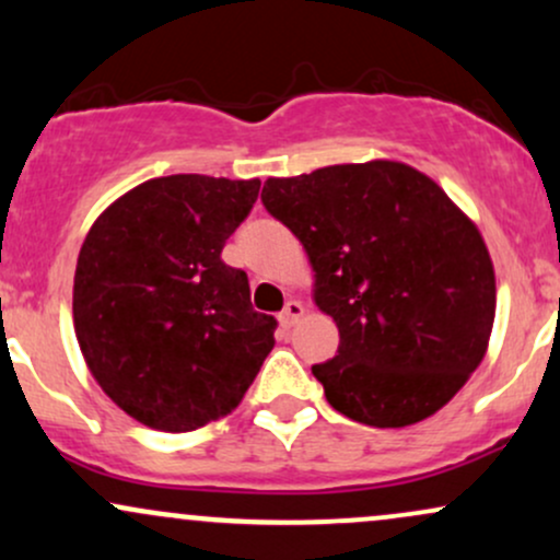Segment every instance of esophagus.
I'll use <instances>...</instances> for the list:
<instances>
[{"mask_svg": "<svg viewBox=\"0 0 560 560\" xmlns=\"http://www.w3.org/2000/svg\"><path fill=\"white\" fill-rule=\"evenodd\" d=\"M302 316H305V305H302L300 300H289L284 311H281L279 320H281V324H284L287 329H289V326H294V324H298V320H300Z\"/></svg>", "mask_w": 560, "mask_h": 560, "instance_id": "34e87169", "label": "esophagus"}]
</instances>
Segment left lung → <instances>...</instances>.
<instances>
[{"label":"left lung","mask_w":560,"mask_h":560,"mask_svg":"<svg viewBox=\"0 0 560 560\" xmlns=\"http://www.w3.org/2000/svg\"><path fill=\"white\" fill-rule=\"evenodd\" d=\"M260 197L305 247L313 302L339 329L337 355L313 365L331 408L376 429L445 408L485 361L494 324L477 223L397 160L268 178Z\"/></svg>","instance_id":"obj_1"}]
</instances>
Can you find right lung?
I'll use <instances>...</instances> for the list:
<instances>
[{
  "mask_svg": "<svg viewBox=\"0 0 560 560\" xmlns=\"http://www.w3.org/2000/svg\"><path fill=\"white\" fill-rule=\"evenodd\" d=\"M260 182L178 173L133 186L81 244L73 329L110 400L158 432H195L242 402L273 350L247 273L221 260Z\"/></svg>",
  "mask_w": 560,
  "mask_h": 560,
  "instance_id": "1",
  "label": "right lung"
}]
</instances>
